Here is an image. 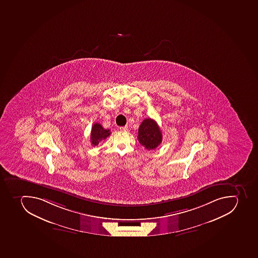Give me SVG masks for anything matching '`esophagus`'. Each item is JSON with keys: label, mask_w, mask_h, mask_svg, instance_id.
<instances>
[{"label": "esophagus", "mask_w": 258, "mask_h": 258, "mask_svg": "<svg viewBox=\"0 0 258 258\" xmlns=\"http://www.w3.org/2000/svg\"><path fill=\"white\" fill-rule=\"evenodd\" d=\"M120 130L122 131V132H126V131L128 130L127 126H121Z\"/></svg>", "instance_id": "esophagus-1"}]
</instances>
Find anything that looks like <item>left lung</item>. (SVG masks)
<instances>
[{"mask_svg": "<svg viewBox=\"0 0 258 258\" xmlns=\"http://www.w3.org/2000/svg\"><path fill=\"white\" fill-rule=\"evenodd\" d=\"M139 142L148 150H155L163 141V135L158 123L152 118H145L138 130Z\"/></svg>", "mask_w": 258, "mask_h": 258, "instance_id": "1", "label": "left lung"}]
</instances>
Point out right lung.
I'll return each mask as SVG.
<instances>
[{
	"label": "right lung",
	"instance_id": "obj_1",
	"mask_svg": "<svg viewBox=\"0 0 258 258\" xmlns=\"http://www.w3.org/2000/svg\"><path fill=\"white\" fill-rule=\"evenodd\" d=\"M110 131L105 130L100 123L95 122L91 128V145L93 146H96L99 145L100 141H103L104 139L110 135Z\"/></svg>",
	"mask_w": 258,
	"mask_h": 258
}]
</instances>
